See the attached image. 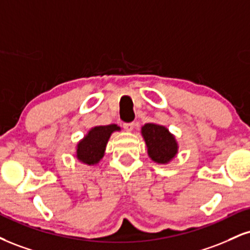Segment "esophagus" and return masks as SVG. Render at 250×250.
<instances>
[{"label": "esophagus", "instance_id": "esophagus-1", "mask_svg": "<svg viewBox=\"0 0 250 250\" xmlns=\"http://www.w3.org/2000/svg\"><path fill=\"white\" fill-rule=\"evenodd\" d=\"M134 123L133 122H125V123H123V128L125 129V130L127 131H131L134 129Z\"/></svg>", "mask_w": 250, "mask_h": 250}]
</instances>
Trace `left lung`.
<instances>
[{"mask_svg":"<svg viewBox=\"0 0 250 250\" xmlns=\"http://www.w3.org/2000/svg\"><path fill=\"white\" fill-rule=\"evenodd\" d=\"M148 154L156 163H167L177 154V142L163 125L146 123L142 127Z\"/></svg>","mask_w":250,"mask_h":250,"instance_id":"8db88e82","label":"left lung"}]
</instances>
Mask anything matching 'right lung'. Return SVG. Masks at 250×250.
<instances>
[{"label":"right lung","mask_w":250,"mask_h":250,"mask_svg":"<svg viewBox=\"0 0 250 250\" xmlns=\"http://www.w3.org/2000/svg\"><path fill=\"white\" fill-rule=\"evenodd\" d=\"M115 130H120V127H117L116 125H100V127L91 129L85 138L78 144V159L89 165L98 163L104 157V149H106L110 134Z\"/></svg>","instance_id":"add662e5"}]
</instances>
